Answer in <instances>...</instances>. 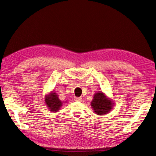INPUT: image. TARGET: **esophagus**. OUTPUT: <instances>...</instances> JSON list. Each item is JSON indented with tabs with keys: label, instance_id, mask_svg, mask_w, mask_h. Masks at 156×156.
I'll return each instance as SVG.
<instances>
[{
	"label": "esophagus",
	"instance_id": "1",
	"mask_svg": "<svg viewBox=\"0 0 156 156\" xmlns=\"http://www.w3.org/2000/svg\"><path fill=\"white\" fill-rule=\"evenodd\" d=\"M75 100L77 101H81L82 98H79V97H76V98H75Z\"/></svg>",
	"mask_w": 156,
	"mask_h": 156
}]
</instances>
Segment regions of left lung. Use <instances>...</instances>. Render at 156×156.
Instances as JSON below:
<instances>
[{"label":"left lung","mask_w":156,"mask_h":156,"mask_svg":"<svg viewBox=\"0 0 156 156\" xmlns=\"http://www.w3.org/2000/svg\"><path fill=\"white\" fill-rule=\"evenodd\" d=\"M91 106L97 115H103L110 111L112 108V103L104 94L99 91L94 94Z\"/></svg>","instance_id":"left-lung-1"}]
</instances>
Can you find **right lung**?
Masks as SVG:
<instances>
[{
  "label": "right lung",
  "instance_id": "add662e5",
  "mask_svg": "<svg viewBox=\"0 0 156 156\" xmlns=\"http://www.w3.org/2000/svg\"><path fill=\"white\" fill-rule=\"evenodd\" d=\"M45 101L50 111L53 112H57L62 104L56 93H51L49 95L47 96Z\"/></svg>",
  "mask_w": 156,
  "mask_h": 156
}]
</instances>
